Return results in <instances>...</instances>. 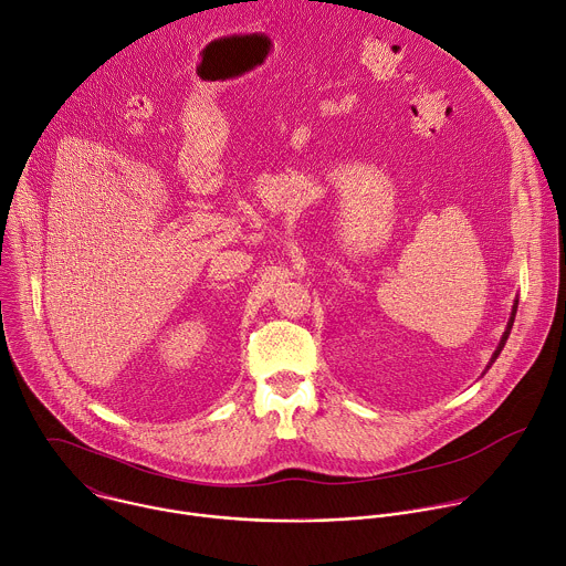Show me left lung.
<instances>
[{"label": "left lung", "mask_w": 566, "mask_h": 566, "mask_svg": "<svg viewBox=\"0 0 566 566\" xmlns=\"http://www.w3.org/2000/svg\"><path fill=\"white\" fill-rule=\"evenodd\" d=\"M517 302L520 300H515V304H513V311H511V317H509V325H506V332H504V336H502V340H500V345H497V349H495V354H493V358H491V363H489V367L486 369H491V365L497 360V356L502 354V349H504V345H506V340H509V336H511V329H513V322H515V313H517Z\"/></svg>", "instance_id": "8db88e82"}]
</instances>
